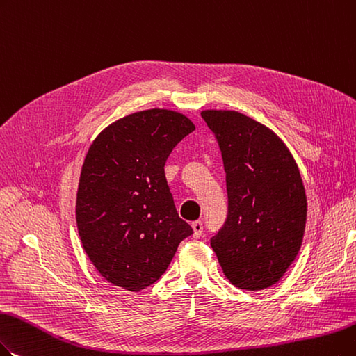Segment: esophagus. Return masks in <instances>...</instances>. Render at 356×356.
I'll return each instance as SVG.
<instances>
[{
    "mask_svg": "<svg viewBox=\"0 0 356 356\" xmlns=\"http://www.w3.org/2000/svg\"><path fill=\"white\" fill-rule=\"evenodd\" d=\"M191 227H193V236H195V238L202 236V234H203V223L200 220L193 222Z\"/></svg>",
    "mask_w": 356,
    "mask_h": 356,
    "instance_id": "esophagus-1",
    "label": "esophagus"
}]
</instances>
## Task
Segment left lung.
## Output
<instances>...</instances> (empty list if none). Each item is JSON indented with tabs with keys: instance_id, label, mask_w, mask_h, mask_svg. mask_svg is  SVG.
Segmentation results:
<instances>
[{
	"instance_id": "1",
	"label": "left lung",
	"mask_w": 356,
	"mask_h": 356,
	"mask_svg": "<svg viewBox=\"0 0 356 356\" xmlns=\"http://www.w3.org/2000/svg\"><path fill=\"white\" fill-rule=\"evenodd\" d=\"M223 159L227 218L210 239L225 276L244 291L273 286L300 252L307 195L292 153L268 127L236 111L206 109Z\"/></svg>"
}]
</instances>
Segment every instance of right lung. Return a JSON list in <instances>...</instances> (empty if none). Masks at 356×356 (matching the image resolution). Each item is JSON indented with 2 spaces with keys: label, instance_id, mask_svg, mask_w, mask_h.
Returning a JSON list of instances; mask_svg holds the SVG:
<instances>
[{
  "label": "right lung",
  "instance_id": "add662e5",
  "mask_svg": "<svg viewBox=\"0 0 356 356\" xmlns=\"http://www.w3.org/2000/svg\"><path fill=\"white\" fill-rule=\"evenodd\" d=\"M194 130L182 113L153 108L113 121L90 145L79 179L76 222L84 252L113 286L146 289L193 234L178 216L165 162Z\"/></svg>",
  "mask_w": 356,
  "mask_h": 356
}]
</instances>
